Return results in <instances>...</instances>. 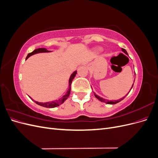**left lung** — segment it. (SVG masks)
<instances>
[{
  "label": "left lung",
  "mask_w": 158,
  "mask_h": 158,
  "mask_svg": "<svg viewBox=\"0 0 158 158\" xmlns=\"http://www.w3.org/2000/svg\"><path fill=\"white\" fill-rule=\"evenodd\" d=\"M121 50H122V51H123L124 52H125V54H127V55H128V53H127V51L125 49H121ZM133 85H134V84H132V88L133 87ZM132 88H131V89H132ZM130 90V91H131ZM94 95H95V98H96L97 99H98L99 101H101L102 102H104V103H107V104H116V103H118L119 102H121V100H123L124 98H125L126 96H127V95H125V97H123V98H121V99H118V100H115V101H108V100H107V99H103V98H100L99 96H98V95H95V94H94Z\"/></svg>",
  "instance_id": "8db88e82"
}]
</instances>
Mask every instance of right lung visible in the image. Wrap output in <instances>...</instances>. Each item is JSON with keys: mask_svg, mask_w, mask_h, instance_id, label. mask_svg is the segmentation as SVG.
Instances as JSON below:
<instances>
[{"mask_svg": "<svg viewBox=\"0 0 158 158\" xmlns=\"http://www.w3.org/2000/svg\"><path fill=\"white\" fill-rule=\"evenodd\" d=\"M49 52V51H47V49L45 48H39V49H35L33 52H30L27 55V57H26V59L27 58H29V57L33 55L36 54V53H39V52ZM77 73V71H75L74 73L72 74V75L70 76V78L69 79V89L66 93L63 95V97L60 98V99H59L58 100H55L54 102H46V103H40V102H37L34 101V100L32 99L31 98V99L33 100V102H35V103H37V105H39V106H43V107H47V108H53V107H56L57 106H60L62 103H63L64 102V101L66 99H67V98H69L70 93V90H71V84L73 82V80L75 76Z\"/></svg>", "mask_w": 158, "mask_h": 158, "instance_id": "obj_1", "label": "right lung"}]
</instances>
